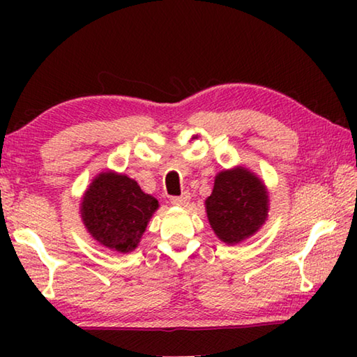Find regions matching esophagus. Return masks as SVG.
Returning a JSON list of instances; mask_svg holds the SVG:
<instances>
[{"label":"esophagus","mask_w":357,"mask_h":357,"mask_svg":"<svg viewBox=\"0 0 357 357\" xmlns=\"http://www.w3.org/2000/svg\"><path fill=\"white\" fill-rule=\"evenodd\" d=\"M189 200H190V195H189V193H187V192H184L183 195L173 197V198H172V203L176 204V206H184V204L189 203Z\"/></svg>","instance_id":"esophagus-1"}]
</instances>
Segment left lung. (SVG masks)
Instances as JSON below:
<instances>
[{
  "label": "left lung",
  "instance_id": "left-lung-1",
  "mask_svg": "<svg viewBox=\"0 0 357 357\" xmlns=\"http://www.w3.org/2000/svg\"><path fill=\"white\" fill-rule=\"evenodd\" d=\"M268 192L245 168L225 170L215 176L206 200V213L214 233L227 244L252 236L268 215Z\"/></svg>",
  "mask_w": 357,
  "mask_h": 357
}]
</instances>
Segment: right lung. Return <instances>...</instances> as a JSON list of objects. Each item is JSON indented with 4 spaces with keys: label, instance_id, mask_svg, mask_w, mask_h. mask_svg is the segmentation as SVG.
I'll use <instances>...</instances> for the list:
<instances>
[{
    "label": "right lung",
    "instance_id": "right-lung-1",
    "mask_svg": "<svg viewBox=\"0 0 357 357\" xmlns=\"http://www.w3.org/2000/svg\"><path fill=\"white\" fill-rule=\"evenodd\" d=\"M159 203L124 174L100 173L82 202V219L91 236L114 252H132Z\"/></svg>",
    "mask_w": 357,
    "mask_h": 357
}]
</instances>
